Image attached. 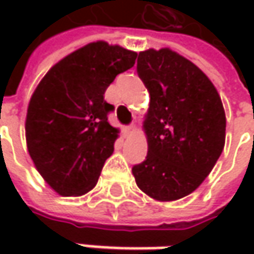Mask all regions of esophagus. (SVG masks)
I'll use <instances>...</instances> for the list:
<instances>
[{
  "label": "esophagus",
  "mask_w": 254,
  "mask_h": 254,
  "mask_svg": "<svg viewBox=\"0 0 254 254\" xmlns=\"http://www.w3.org/2000/svg\"><path fill=\"white\" fill-rule=\"evenodd\" d=\"M137 132V127L135 126H130V127H126L124 128V134L126 135H134Z\"/></svg>",
  "instance_id": "obj_1"
}]
</instances>
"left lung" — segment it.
I'll return each instance as SVG.
<instances>
[{
  "label": "left lung",
  "mask_w": 254,
  "mask_h": 254,
  "mask_svg": "<svg viewBox=\"0 0 254 254\" xmlns=\"http://www.w3.org/2000/svg\"><path fill=\"white\" fill-rule=\"evenodd\" d=\"M137 72L150 92L142 123L148 154L132 175L152 199L178 200L199 187L223 151L225 109L209 77L170 48L140 52Z\"/></svg>",
  "instance_id": "8db88e82"
}]
</instances>
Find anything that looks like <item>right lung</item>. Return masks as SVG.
<instances>
[{
  "label": "right lung",
  "instance_id": "obj_1",
  "mask_svg": "<svg viewBox=\"0 0 254 254\" xmlns=\"http://www.w3.org/2000/svg\"><path fill=\"white\" fill-rule=\"evenodd\" d=\"M137 52L96 41L55 64L31 96L25 138L35 168L61 196L92 190L120 130L104 93L135 64Z\"/></svg>",
  "mask_w": 254,
  "mask_h": 254
}]
</instances>
